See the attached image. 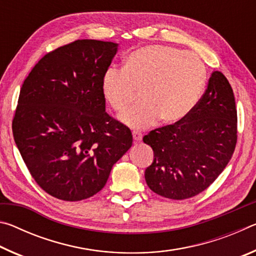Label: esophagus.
I'll list each match as a JSON object with an SVG mask.
<instances>
[{"label": "esophagus", "mask_w": 256, "mask_h": 256, "mask_svg": "<svg viewBox=\"0 0 256 256\" xmlns=\"http://www.w3.org/2000/svg\"><path fill=\"white\" fill-rule=\"evenodd\" d=\"M133 140L136 142H140L142 140V134L138 131H134L133 133Z\"/></svg>", "instance_id": "esophagus-1"}]
</instances>
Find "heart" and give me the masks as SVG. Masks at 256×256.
<instances>
[{
    "label": "heart",
    "instance_id": "heart-1",
    "mask_svg": "<svg viewBox=\"0 0 256 256\" xmlns=\"http://www.w3.org/2000/svg\"><path fill=\"white\" fill-rule=\"evenodd\" d=\"M206 66L193 52L168 45H149L130 54L124 68H108L102 90L116 112L126 110L141 92L142 102L120 116L128 128L141 130L162 122L170 124L186 118L200 99Z\"/></svg>",
    "mask_w": 256,
    "mask_h": 256
}]
</instances>
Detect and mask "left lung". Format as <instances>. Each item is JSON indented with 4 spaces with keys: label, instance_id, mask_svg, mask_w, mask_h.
<instances>
[{
    "label": "left lung",
    "instance_id": "left-lung-1",
    "mask_svg": "<svg viewBox=\"0 0 256 256\" xmlns=\"http://www.w3.org/2000/svg\"><path fill=\"white\" fill-rule=\"evenodd\" d=\"M237 141V110L230 84L214 71L204 94L175 124L144 136L154 150L144 172L152 192L172 200L198 196L226 168Z\"/></svg>",
    "mask_w": 256,
    "mask_h": 256
}]
</instances>
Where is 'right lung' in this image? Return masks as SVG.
Instances as JSON below:
<instances>
[{
    "label": "right lung",
    "instance_id": "right-lung-1",
    "mask_svg": "<svg viewBox=\"0 0 256 256\" xmlns=\"http://www.w3.org/2000/svg\"><path fill=\"white\" fill-rule=\"evenodd\" d=\"M118 44L76 40L45 55L20 90L12 131L30 174L52 196L98 193L132 133L106 112L102 81Z\"/></svg>",
    "mask_w": 256,
    "mask_h": 256
}]
</instances>
